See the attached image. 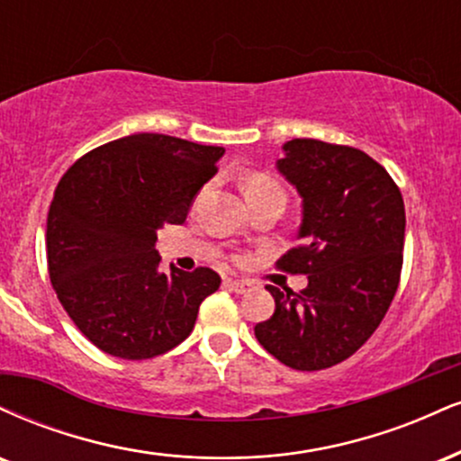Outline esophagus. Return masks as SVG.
I'll list each match as a JSON object with an SVG mask.
<instances>
[{
    "label": "esophagus",
    "instance_id": "esophagus-1",
    "mask_svg": "<svg viewBox=\"0 0 461 461\" xmlns=\"http://www.w3.org/2000/svg\"><path fill=\"white\" fill-rule=\"evenodd\" d=\"M225 285L231 287L236 294H247L251 290V284L249 281H240V279H225Z\"/></svg>",
    "mask_w": 461,
    "mask_h": 461
}]
</instances>
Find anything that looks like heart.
Listing matches in <instances>:
<instances>
[{
	"label": "heart",
	"mask_w": 461,
	"mask_h": 461,
	"mask_svg": "<svg viewBox=\"0 0 461 461\" xmlns=\"http://www.w3.org/2000/svg\"><path fill=\"white\" fill-rule=\"evenodd\" d=\"M245 195H247V199L262 197V195H284L285 197V193L275 177H270L266 174H253L245 180Z\"/></svg>",
	"instance_id": "obj_1"
}]
</instances>
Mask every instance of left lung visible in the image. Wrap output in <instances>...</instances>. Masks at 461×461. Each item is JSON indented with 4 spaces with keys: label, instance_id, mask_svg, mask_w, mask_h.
Masks as SVG:
<instances>
[{
    "label": "left lung",
    "instance_id": "8db88e82",
    "mask_svg": "<svg viewBox=\"0 0 461 461\" xmlns=\"http://www.w3.org/2000/svg\"><path fill=\"white\" fill-rule=\"evenodd\" d=\"M276 171L303 199L301 245L279 266L309 275V284L301 294L266 285L275 313L255 337L287 367L326 369L352 357L389 312L403 262V199L386 169L357 148L285 141Z\"/></svg>",
    "mask_w": 461,
    "mask_h": 461
}]
</instances>
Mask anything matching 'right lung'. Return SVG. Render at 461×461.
I'll list each match as a JSON object with an SVG mask.
<instances>
[{
    "instance_id": "add662e5",
    "label": "right lung",
    "mask_w": 461,
    "mask_h": 461,
    "mask_svg": "<svg viewBox=\"0 0 461 461\" xmlns=\"http://www.w3.org/2000/svg\"><path fill=\"white\" fill-rule=\"evenodd\" d=\"M225 148L157 132L92 149L59 180L47 216L49 276L77 329L111 357L143 360L191 335L219 290L210 268L158 270L157 231L180 225Z\"/></svg>"
}]
</instances>
